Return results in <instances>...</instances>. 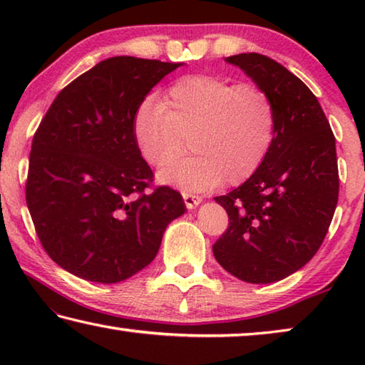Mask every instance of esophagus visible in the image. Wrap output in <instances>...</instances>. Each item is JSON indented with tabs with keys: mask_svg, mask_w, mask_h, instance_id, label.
<instances>
[{
	"mask_svg": "<svg viewBox=\"0 0 365 365\" xmlns=\"http://www.w3.org/2000/svg\"><path fill=\"white\" fill-rule=\"evenodd\" d=\"M182 196H183L185 205H187V207H188V209H195L196 206H200V205H201V201H202L200 196L191 195V193H182Z\"/></svg>",
	"mask_w": 365,
	"mask_h": 365,
	"instance_id": "34e87169",
	"label": "esophagus"
}]
</instances>
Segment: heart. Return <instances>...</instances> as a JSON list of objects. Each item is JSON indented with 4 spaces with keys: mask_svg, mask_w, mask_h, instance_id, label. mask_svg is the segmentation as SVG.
Wrapping results in <instances>:
<instances>
[{
    "mask_svg": "<svg viewBox=\"0 0 365 365\" xmlns=\"http://www.w3.org/2000/svg\"><path fill=\"white\" fill-rule=\"evenodd\" d=\"M270 95L257 85L214 76H187L163 100L148 98L135 110L132 132L141 159L164 169L187 150L195 156L160 172L159 182L185 191L238 185L255 174L275 138Z\"/></svg>",
    "mask_w": 365,
    "mask_h": 365,
    "instance_id": "heart-1",
    "label": "heart"
}]
</instances>
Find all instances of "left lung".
Here are the masks:
<instances>
[{
  "instance_id": "obj_1",
  "label": "left lung",
  "mask_w": 365,
  "mask_h": 365,
  "mask_svg": "<svg viewBox=\"0 0 365 365\" xmlns=\"http://www.w3.org/2000/svg\"><path fill=\"white\" fill-rule=\"evenodd\" d=\"M270 95L275 138L238 188L214 197L228 214L217 262L248 283L287 279L319 251L338 202L335 137L317 98L282 64L257 53L225 58Z\"/></svg>"
}]
</instances>
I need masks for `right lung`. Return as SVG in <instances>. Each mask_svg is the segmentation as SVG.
I'll return each instance as SVG.
<instances>
[{
	"mask_svg": "<svg viewBox=\"0 0 365 365\" xmlns=\"http://www.w3.org/2000/svg\"><path fill=\"white\" fill-rule=\"evenodd\" d=\"M182 63L115 56L56 96L30 151L27 207L54 262L96 283L127 280L156 257L180 193L159 187L132 132L135 110Z\"/></svg>",
	"mask_w": 365,
	"mask_h": 365,
	"instance_id": "1",
	"label": "right lung"
}]
</instances>
